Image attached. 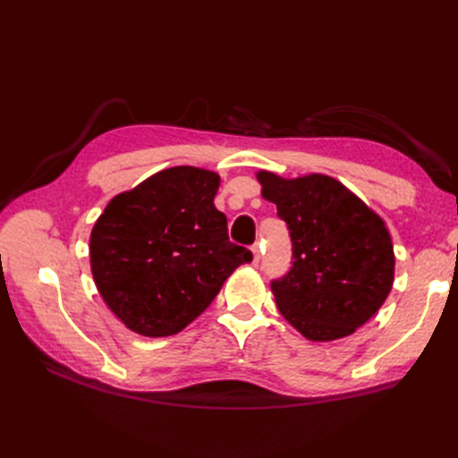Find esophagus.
Here are the masks:
<instances>
[{
  "label": "esophagus",
  "mask_w": 458,
  "mask_h": 458,
  "mask_svg": "<svg viewBox=\"0 0 458 458\" xmlns=\"http://www.w3.org/2000/svg\"><path fill=\"white\" fill-rule=\"evenodd\" d=\"M259 259H261V252H259V244H254V246H252V263H254V266H258V263H259Z\"/></svg>",
  "instance_id": "1"
}]
</instances>
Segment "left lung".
Wrapping results in <instances>:
<instances>
[{
	"mask_svg": "<svg viewBox=\"0 0 458 458\" xmlns=\"http://www.w3.org/2000/svg\"><path fill=\"white\" fill-rule=\"evenodd\" d=\"M293 241V267L271 283L276 308L313 342L350 336L394 284L395 256L384 219L335 177L256 174Z\"/></svg>",
	"mask_w": 458,
	"mask_h": 458,
	"instance_id": "8db88e82",
	"label": "left lung"
}]
</instances>
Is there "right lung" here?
<instances>
[{"label": "right lung", "mask_w": 458, "mask_h": 458, "mask_svg": "<svg viewBox=\"0 0 458 458\" xmlns=\"http://www.w3.org/2000/svg\"><path fill=\"white\" fill-rule=\"evenodd\" d=\"M219 175L175 165L120 192L89 239L97 290L137 335L172 336L212 303L252 252L229 242L227 217L214 206Z\"/></svg>", "instance_id": "obj_1"}]
</instances>
